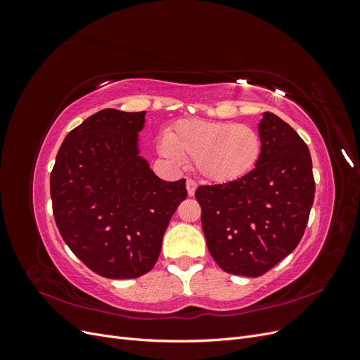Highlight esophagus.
Instances as JSON below:
<instances>
[{
	"label": "esophagus",
	"mask_w": 360,
	"mask_h": 360,
	"mask_svg": "<svg viewBox=\"0 0 360 360\" xmlns=\"http://www.w3.org/2000/svg\"><path fill=\"white\" fill-rule=\"evenodd\" d=\"M186 189H188V195H189V197H193L195 191H197V183H195L193 180H188V181H186Z\"/></svg>",
	"instance_id": "34e87169"
}]
</instances>
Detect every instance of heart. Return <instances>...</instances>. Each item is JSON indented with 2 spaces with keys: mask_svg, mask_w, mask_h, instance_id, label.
Segmentation results:
<instances>
[{
  "mask_svg": "<svg viewBox=\"0 0 360 360\" xmlns=\"http://www.w3.org/2000/svg\"><path fill=\"white\" fill-rule=\"evenodd\" d=\"M159 151L177 165L193 160L200 176L224 184L243 179L258 165L263 139L250 126L192 118L174 124Z\"/></svg>",
  "mask_w": 360,
  "mask_h": 360,
  "instance_id": "obj_1",
  "label": "heart"
}]
</instances>
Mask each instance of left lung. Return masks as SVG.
<instances>
[{
	"instance_id": "left-lung-1",
	"label": "left lung",
	"mask_w": 360,
	"mask_h": 360,
	"mask_svg": "<svg viewBox=\"0 0 360 360\" xmlns=\"http://www.w3.org/2000/svg\"><path fill=\"white\" fill-rule=\"evenodd\" d=\"M263 155L240 180L195 192L213 259L226 274L257 278L299 245L314 202L309 148L290 124L264 112Z\"/></svg>"
}]
</instances>
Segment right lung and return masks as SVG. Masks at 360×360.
<instances>
[{"instance_id": "obj_1", "label": "right lung", "mask_w": 360, "mask_h": 360, "mask_svg": "<svg viewBox=\"0 0 360 360\" xmlns=\"http://www.w3.org/2000/svg\"><path fill=\"white\" fill-rule=\"evenodd\" d=\"M146 111L102 110L64 138L51 172L63 240L94 274L132 279L153 269L186 180L159 179L139 155Z\"/></svg>"}]
</instances>
